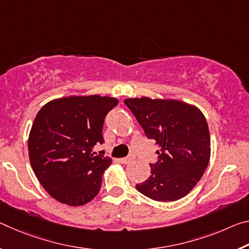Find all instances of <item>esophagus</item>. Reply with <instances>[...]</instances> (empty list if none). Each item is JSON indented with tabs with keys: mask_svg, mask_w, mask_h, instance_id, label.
<instances>
[{
	"mask_svg": "<svg viewBox=\"0 0 249 249\" xmlns=\"http://www.w3.org/2000/svg\"><path fill=\"white\" fill-rule=\"evenodd\" d=\"M118 160H120V163H122V164H128L129 161L132 160V159L131 157H123V159H120Z\"/></svg>",
	"mask_w": 249,
	"mask_h": 249,
	"instance_id": "esophagus-1",
	"label": "esophagus"
}]
</instances>
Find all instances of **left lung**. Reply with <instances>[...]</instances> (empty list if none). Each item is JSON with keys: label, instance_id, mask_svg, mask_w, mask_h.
<instances>
[{"label": "left lung", "instance_id": "left-lung-1", "mask_svg": "<svg viewBox=\"0 0 249 249\" xmlns=\"http://www.w3.org/2000/svg\"><path fill=\"white\" fill-rule=\"evenodd\" d=\"M147 139L155 141L159 160L136 189L157 202L186 196L202 178L211 159V137L204 114L195 105L171 98L124 100Z\"/></svg>", "mask_w": 249, "mask_h": 249}]
</instances>
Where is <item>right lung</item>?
<instances>
[{
  "instance_id": "add662e5",
  "label": "right lung",
  "mask_w": 249,
  "mask_h": 249,
  "mask_svg": "<svg viewBox=\"0 0 249 249\" xmlns=\"http://www.w3.org/2000/svg\"><path fill=\"white\" fill-rule=\"evenodd\" d=\"M117 104L116 98L96 94L71 95L38 110L27 142L29 157L36 178L57 202L82 206L98 194L112 160L90 151L104 142V118Z\"/></svg>"
}]
</instances>
